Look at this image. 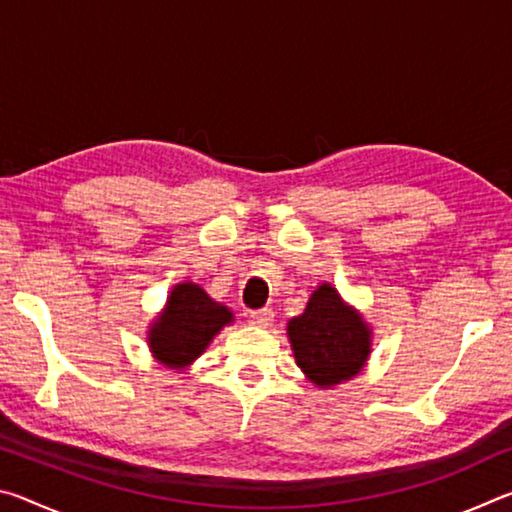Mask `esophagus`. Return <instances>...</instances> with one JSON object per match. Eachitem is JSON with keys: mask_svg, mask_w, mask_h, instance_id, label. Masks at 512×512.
<instances>
[{"mask_svg": "<svg viewBox=\"0 0 512 512\" xmlns=\"http://www.w3.org/2000/svg\"><path fill=\"white\" fill-rule=\"evenodd\" d=\"M273 316H275L273 309H268V307L255 309V311H250V323L257 327H268L273 323Z\"/></svg>", "mask_w": 512, "mask_h": 512, "instance_id": "34e87169", "label": "esophagus"}]
</instances>
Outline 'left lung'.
<instances>
[{
  "label": "left lung",
  "mask_w": 512,
  "mask_h": 512,
  "mask_svg": "<svg viewBox=\"0 0 512 512\" xmlns=\"http://www.w3.org/2000/svg\"><path fill=\"white\" fill-rule=\"evenodd\" d=\"M287 329L298 366L316 386L354 377L370 354L368 327L329 284L311 293L305 314L291 318Z\"/></svg>",
  "instance_id": "left-lung-1"
}]
</instances>
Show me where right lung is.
<instances>
[{
  "label": "right lung",
  "instance_id": "1",
  "mask_svg": "<svg viewBox=\"0 0 512 512\" xmlns=\"http://www.w3.org/2000/svg\"><path fill=\"white\" fill-rule=\"evenodd\" d=\"M230 320L228 307L216 305L201 287L192 282L178 284L171 291L164 314L153 323L151 350L167 366H187Z\"/></svg>",
  "mask_w": 512,
  "mask_h": 512
}]
</instances>
